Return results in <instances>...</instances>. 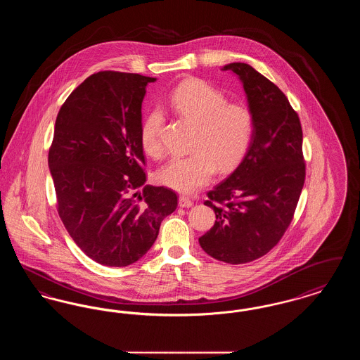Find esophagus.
Listing matches in <instances>:
<instances>
[{"label":"esophagus","mask_w":360,"mask_h":360,"mask_svg":"<svg viewBox=\"0 0 360 360\" xmlns=\"http://www.w3.org/2000/svg\"><path fill=\"white\" fill-rule=\"evenodd\" d=\"M178 204H179L181 207H190V206L193 205V201H191L188 197H186V195H181Z\"/></svg>","instance_id":"esophagus-1"}]
</instances>
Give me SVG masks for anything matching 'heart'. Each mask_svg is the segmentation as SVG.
Wrapping results in <instances>:
<instances>
[{"label":"heart","mask_w":360,"mask_h":360,"mask_svg":"<svg viewBox=\"0 0 360 360\" xmlns=\"http://www.w3.org/2000/svg\"><path fill=\"white\" fill-rule=\"evenodd\" d=\"M169 105L184 120L195 124L188 156H175L158 172L159 181L181 193L205 185L213 174L235 169L251 148L257 121L252 109L228 103L219 87L200 78H188L172 90ZM163 115L154 109L140 127V143L146 154L160 158Z\"/></svg>","instance_id":"heart-1"}]
</instances>
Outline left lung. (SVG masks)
Masks as SVG:
<instances>
[{"label":"left lung","mask_w":360,"mask_h":360,"mask_svg":"<svg viewBox=\"0 0 360 360\" xmlns=\"http://www.w3.org/2000/svg\"><path fill=\"white\" fill-rule=\"evenodd\" d=\"M257 121L238 169L206 193L214 225L198 241L207 255L248 263L273 250L289 228L305 182L302 128L282 90L247 63H229Z\"/></svg>","instance_id":"left-lung-1"}]
</instances>
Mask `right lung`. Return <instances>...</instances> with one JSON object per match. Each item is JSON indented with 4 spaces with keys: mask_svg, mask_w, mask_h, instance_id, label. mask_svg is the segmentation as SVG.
Wrapping results in <instances>:
<instances>
[{
    "mask_svg": "<svg viewBox=\"0 0 360 360\" xmlns=\"http://www.w3.org/2000/svg\"><path fill=\"white\" fill-rule=\"evenodd\" d=\"M156 78L100 71L62 105L49 151L59 217L94 262L124 267L144 257L160 224L178 206L176 193L144 186L140 143L146 86Z\"/></svg>",
    "mask_w": 360,
    "mask_h": 360,
    "instance_id": "add662e5",
    "label": "right lung"
}]
</instances>
